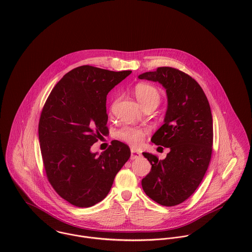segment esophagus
I'll use <instances>...</instances> for the list:
<instances>
[{"label":"esophagus","mask_w":252,"mask_h":252,"mask_svg":"<svg viewBox=\"0 0 252 252\" xmlns=\"http://www.w3.org/2000/svg\"><path fill=\"white\" fill-rule=\"evenodd\" d=\"M142 156V153L139 152L138 150H136L135 148H131V159L134 160V159H137L139 157Z\"/></svg>","instance_id":"esophagus-1"}]
</instances>
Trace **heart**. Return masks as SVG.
Wrapping results in <instances>:
<instances>
[{"mask_svg":"<svg viewBox=\"0 0 252 252\" xmlns=\"http://www.w3.org/2000/svg\"><path fill=\"white\" fill-rule=\"evenodd\" d=\"M134 93L144 108L148 106L157 107L161 99L159 90L154 85L149 83H138L134 88ZM114 103L112 106H114ZM147 133L148 129L145 127H134L126 125L116 132V138L126 144L138 146L143 143Z\"/></svg>","mask_w":252,"mask_h":252,"instance_id":"obj_1","label":"heart"}]
</instances>
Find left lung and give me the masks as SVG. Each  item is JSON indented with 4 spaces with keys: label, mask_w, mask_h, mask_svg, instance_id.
Listing matches in <instances>:
<instances>
[{
    "label": "left lung",
    "mask_w": 252,
    "mask_h": 252,
    "mask_svg": "<svg viewBox=\"0 0 252 252\" xmlns=\"http://www.w3.org/2000/svg\"><path fill=\"white\" fill-rule=\"evenodd\" d=\"M139 78L158 81L166 89L165 123L151 142L170 148L164 160L143 152L151 170L142 180V186L154 202L174 207L195 192L209 168L214 143L211 107L200 84L178 69L160 67L155 72L142 73Z\"/></svg>",
    "instance_id": "left-lung-1"
}]
</instances>
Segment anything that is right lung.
Instances as JSON below:
<instances>
[{"instance_id":"obj_1","label":"right lung","mask_w":252,"mask_h":252,"mask_svg":"<svg viewBox=\"0 0 252 252\" xmlns=\"http://www.w3.org/2000/svg\"><path fill=\"white\" fill-rule=\"evenodd\" d=\"M131 72L77 67L57 82L42 108L38 140L45 174L72 206L89 208L104 200L130 158L129 146L119 141L99 157L90 148L108 133V92Z\"/></svg>"}]
</instances>
